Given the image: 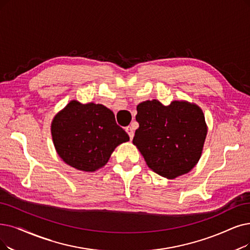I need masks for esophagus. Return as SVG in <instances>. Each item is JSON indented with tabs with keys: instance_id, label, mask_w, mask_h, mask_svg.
I'll return each mask as SVG.
<instances>
[{
	"instance_id": "34e87169",
	"label": "esophagus",
	"mask_w": 250,
	"mask_h": 250,
	"mask_svg": "<svg viewBox=\"0 0 250 250\" xmlns=\"http://www.w3.org/2000/svg\"><path fill=\"white\" fill-rule=\"evenodd\" d=\"M125 130H126V132L128 133L129 137H130V139H132V138H133V135H134V129H133V127L128 126V127L125 128Z\"/></svg>"
}]
</instances>
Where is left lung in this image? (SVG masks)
<instances>
[{
	"label": "left lung",
	"mask_w": 250,
	"mask_h": 250,
	"mask_svg": "<svg viewBox=\"0 0 250 250\" xmlns=\"http://www.w3.org/2000/svg\"><path fill=\"white\" fill-rule=\"evenodd\" d=\"M136 109L139 127L132 142L147 166L169 179L191 171L207 134L202 109L185 101L164 105L157 99L139 104Z\"/></svg>",
	"instance_id": "obj_1"
}]
</instances>
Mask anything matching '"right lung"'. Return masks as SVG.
Returning <instances> with one entry per match:
<instances>
[{
  "label": "right lung",
  "mask_w": 250,
  "mask_h": 250,
  "mask_svg": "<svg viewBox=\"0 0 250 250\" xmlns=\"http://www.w3.org/2000/svg\"><path fill=\"white\" fill-rule=\"evenodd\" d=\"M57 154L78 170L93 172L104 167L114 149L129 141L115 115L103 104L69 102L51 123Z\"/></svg>",
  "instance_id": "add662e5"
}]
</instances>
